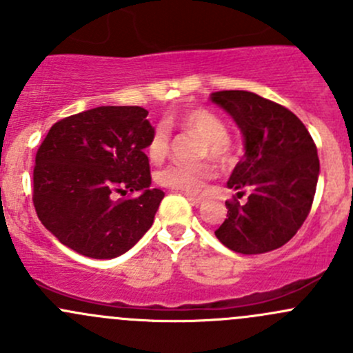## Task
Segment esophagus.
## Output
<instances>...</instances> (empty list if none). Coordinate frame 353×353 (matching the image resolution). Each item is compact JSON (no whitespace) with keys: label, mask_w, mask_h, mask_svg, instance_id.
I'll return each instance as SVG.
<instances>
[{"label":"esophagus","mask_w":353,"mask_h":353,"mask_svg":"<svg viewBox=\"0 0 353 353\" xmlns=\"http://www.w3.org/2000/svg\"><path fill=\"white\" fill-rule=\"evenodd\" d=\"M184 196L190 199L191 203H194V205H198V203H201V198L198 196V194H193V193H183Z\"/></svg>","instance_id":"34e87169"}]
</instances>
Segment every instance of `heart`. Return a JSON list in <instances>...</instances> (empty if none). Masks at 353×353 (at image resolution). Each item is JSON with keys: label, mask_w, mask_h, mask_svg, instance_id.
I'll return each mask as SVG.
<instances>
[{"label": "heart", "mask_w": 353, "mask_h": 353, "mask_svg": "<svg viewBox=\"0 0 353 353\" xmlns=\"http://www.w3.org/2000/svg\"><path fill=\"white\" fill-rule=\"evenodd\" d=\"M179 126L203 141L199 157L208 155L216 162H229L232 157V148H230V141L227 140V126L215 112L201 108L188 110L179 119ZM147 152L152 162H160L165 159L169 152V131L165 126L160 124L155 128ZM212 176L213 169L210 163L186 165V163L174 162L157 174V181L162 186L172 188V190L198 193L203 190L206 181L212 179Z\"/></svg>", "instance_id": "heart-1"}]
</instances>
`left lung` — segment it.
Returning <instances> with one entry per match:
<instances>
[{
	"label": "left lung",
	"mask_w": 353,
	"mask_h": 353,
	"mask_svg": "<svg viewBox=\"0 0 353 353\" xmlns=\"http://www.w3.org/2000/svg\"><path fill=\"white\" fill-rule=\"evenodd\" d=\"M210 99L236 121L245 150L227 183L237 193L225 201L216 239L241 254L282 248L311 212L319 176L314 141L294 112L252 92L222 90Z\"/></svg>",
	"instance_id": "left-lung-1"
}]
</instances>
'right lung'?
Returning a JSON list of instances; mask_svg holds the SVG:
<instances>
[{
  "label": "right lung",
  "mask_w": 353,
  "mask_h": 353,
  "mask_svg": "<svg viewBox=\"0 0 353 353\" xmlns=\"http://www.w3.org/2000/svg\"><path fill=\"white\" fill-rule=\"evenodd\" d=\"M138 105H102L52 124L34 167L42 225L78 254L110 259L152 227L163 191L152 190L145 148L154 128ZM138 192L137 199H117Z\"/></svg>",
  "instance_id": "1"
}]
</instances>
